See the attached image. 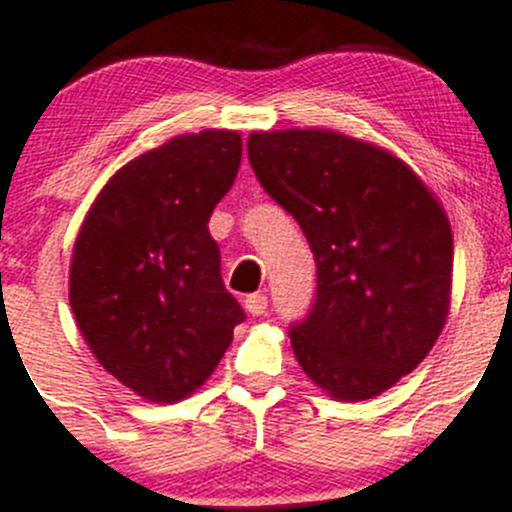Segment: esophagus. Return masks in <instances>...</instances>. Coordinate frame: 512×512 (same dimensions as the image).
I'll list each match as a JSON object with an SVG mask.
<instances>
[{
    "instance_id": "obj_1",
    "label": "esophagus",
    "mask_w": 512,
    "mask_h": 512,
    "mask_svg": "<svg viewBox=\"0 0 512 512\" xmlns=\"http://www.w3.org/2000/svg\"><path fill=\"white\" fill-rule=\"evenodd\" d=\"M245 310L250 312L252 317L265 315V312H267V295H265V292H255V295H247L245 297Z\"/></svg>"
}]
</instances>
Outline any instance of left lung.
<instances>
[{"instance_id":"1","label":"left lung","mask_w":512,"mask_h":512,"mask_svg":"<svg viewBox=\"0 0 512 512\" xmlns=\"http://www.w3.org/2000/svg\"><path fill=\"white\" fill-rule=\"evenodd\" d=\"M247 155L305 232L317 300L290 330L302 372L360 403L413 372L453 297V232L435 192L395 152L337 130H270Z\"/></svg>"}]
</instances>
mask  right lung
I'll return each mask as SVG.
<instances>
[{"instance_id":"1","label":"right lung","mask_w":512,"mask_h":512,"mask_svg":"<svg viewBox=\"0 0 512 512\" xmlns=\"http://www.w3.org/2000/svg\"><path fill=\"white\" fill-rule=\"evenodd\" d=\"M240 160L237 130L170 137L109 177L77 232L74 322L99 365L147 403L200 390L245 320L207 230Z\"/></svg>"}]
</instances>
